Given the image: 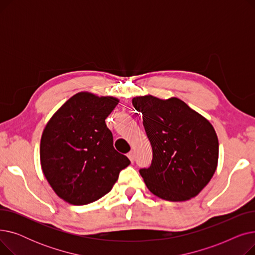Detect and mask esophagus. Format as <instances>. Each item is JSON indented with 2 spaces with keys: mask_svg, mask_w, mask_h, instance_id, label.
I'll list each match as a JSON object with an SVG mask.
<instances>
[{
  "mask_svg": "<svg viewBox=\"0 0 255 255\" xmlns=\"http://www.w3.org/2000/svg\"><path fill=\"white\" fill-rule=\"evenodd\" d=\"M127 156H128V158L130 159V161H131V162H133V161H134V160H135V153L133 152V151L129 152Z\"/></svg>",
  "mask_w": 255,
  "mask_h": 255,
  "instance_id": "obj_1",
  "label": "esophagus"
}]
</instances>
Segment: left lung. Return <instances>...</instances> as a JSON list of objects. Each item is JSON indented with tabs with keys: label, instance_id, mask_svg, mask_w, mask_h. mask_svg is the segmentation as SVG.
Instances as JSON below:
<instances>
[{
	"label": "left lung",
	"instance_id": "8db88e82",
	"mask_svg": "<svg viewBox=\"0 0 255 255\" xmlns=\"http://www.w3.org/2000/svg\"><path fill=\"white\" fill-rule=\"evenodd\" d=\"M153 150L150 167L139 170L148 189L169 202L202 191L216 171L219 142L209 121L179 98L132 99Z\"/></svg>",
	"mask_w": 255,
	"mask_h": 255
}]
</instances>
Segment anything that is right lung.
Wrapping results in <instances>:
<instances>
[{
    "instance_id": "1",
    "label": "right lung",
    "mask_w": 255,
    "mask_h": 255,
    "mask_svg": "<svg viewBox=\"0 0 255 255\" xmlns=\"http://www.w3.org/2000/svg\"><path fill=\"white\" fill-rule=\"evenodd\" d=\"M119 99L79 92L47 122L40 163L48 184L65 202L82 206L109 193L130 160L114 148L105 119Z\"/></svg>"
}]
</instances>
